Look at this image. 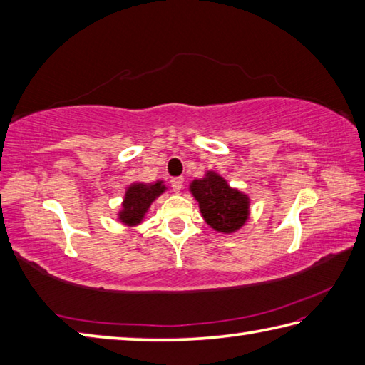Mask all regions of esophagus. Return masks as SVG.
<instances>
[{
  "mask_svg": "<svg viewBox=\"0 0 365 365\" xmlns=\"http://www.w3.org/2000/svg\"><path fill=\"white\" fill-rule=\"evenodd\" d=\"M183 177H175V178H173V188H174V191H180L182 188H183Z\"/></svg>",
  "mask_w": 365,
  "mask_h": 365,
  "instance_id": "34e87169",
  "label": "esophagus"
}]
</instances>
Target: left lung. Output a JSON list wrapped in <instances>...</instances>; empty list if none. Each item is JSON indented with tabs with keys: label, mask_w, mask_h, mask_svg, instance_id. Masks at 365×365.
<instances>
[{
	"label": "left lung",
	"mask_w": 365,
	"mask_h": 365,
	"mask_svg": "<svg viewBox=\"0 0 365 365\" xmlns=\"http://www.w3.org/2000/svg\"><path fill=\"white\" fill-rule=\"evenodd\" d=\"M191 195L199 204L202 218L212 230L223 234L239 231L250 215V197L231 188L220 174L209 170L204 178L192 180Z\"/></svg>",
	"instance_id": "1"
}]
</instances>
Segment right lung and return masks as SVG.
Wrapping results in <instances>:
<instances>
[{"mask_svg": "<svg viewBox=\"0 0 365 365\" xmlns=\"http://www.w3.org/2000/svg\"><path fill=\"white\" fill-rule=\"evenodd\" d=\"M164 191H166V185L163 180L155 183H131L126 188L123 204L118 212V220L126 226H138L142 223L152 202Z\"/></svg>", "mask_w": 365, "mask_h": 365, "instance_id": "right-lung-1", "label": "right lung"}]
</instances>
